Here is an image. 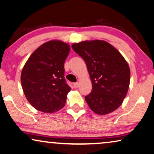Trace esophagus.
<instances>
[{"instance_id": "esophagus-1", "label": "esophagus", "mask_w": 154, "mask_h": 154, "mask_svg": "<svg viewBox=\"0 0 154 154\" xmlns=\"http://www.w3.org/2000/svg\"><path fill=\"white\" fill-rule=\"evenodd\" d=\"M73 85H74V87L75 88H77L79 87V83H78V82L75 83V84Z\"/></svg>"}]
</instances>
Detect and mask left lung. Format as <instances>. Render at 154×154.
Instances as JSON below:
<instances>
[{"label":"left lung","instance_id":"left-lung-1","mask_svg":"<svg viewBox=\"0 0 154 154\" xmlns=\"http://www.w3.org/2000/svg\"><path fill=\"white\" fill-rule=\"evenodd\" d=\"M72 48L85 61L91 79L92 92L85 97L90 108L99 115L116 110L130 86V70L125 58L104 40L83 41Z\"/></svg>","mask_w":154,"mask_h":154}]
</instances>
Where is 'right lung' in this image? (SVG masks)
Instances as JSON below:
<instances>
[{"label": "right lung", "mask_w": 154, "mask_h": 154, "mask_svg": "<svg viewBox=\"0 0 154 154\" xmlns=\"http://www.w3.org/2000/svg\"><path fill=\"white\" fill-rule=\"evenodd\" d=\"M70 46L51 40L34 51L21 72V84L26 99L34 108L53 113L64 106L70 88L64 78V62Z\"/></svg>", "instance_id": "right-lung-1"}]
</instances>
